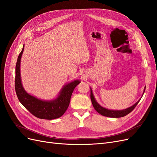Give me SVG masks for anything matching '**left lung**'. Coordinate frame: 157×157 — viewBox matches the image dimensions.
<instances>
[{"instance_id": "8db88e82", "label": "left lung", "mask_w": 157, "mask_h": 157, "mask_svg": "<svg viewBox=\"0 0 157 157\" xmlns=\"http://www.w3.org/2000/svg\"><path fill=\"white\" fill-rule=\"evenodd\" d=\"M145 90V88L144 89V92ZM90 98H91V101L92 103V105L94 108L95 109L98 113H99V114H101V115L103 116H105V117H112V118H120V117H124L126 115H127L128 114H129L130 112H132L133 110H134V108L136 107V105H137V103H139V101H140V99L137 101L134 105H132V107L124 109V110L122 111H113V110H109V109H107L105 108H103L101 106H100L99 104L96 102V99H95L94 96H93V93L91 91H90Z\"/></svg>"}]
</instances>
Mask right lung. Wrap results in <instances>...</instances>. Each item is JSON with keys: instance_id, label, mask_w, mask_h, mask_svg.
Masks as SVG:
<instances>
[{"instance_id": "add662e5", "label": "right lung", "mask_w": 157, "mask_h": 157, "mask_svg": "<svg viewBox=\"0 0 157 157\" xmlns=\"http://www.w3.org/2000/svg\"><path fill=\"white\" fill-rule=\"evenodd\" d=\"M24 48L19 54L15 77V90L19 101L32 115L41 119L52 120L62 116L67 110L74 89L80 83L78 80L66 84L61 90L59 96L53 101H42L27 94L23 89L20 76V61Z\"/></svg>"}]
</instances>
